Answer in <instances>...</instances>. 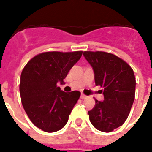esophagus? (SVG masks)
<instances>
[{
	"label": "esophagus",
	"instance_id": "34e87169",
	"mask_svg": "<svg viewBox=\"0 0 152 152\" xmlns=\"http://www.w3.org/2000/svg\"><path fill=\"white\" fill-rule=\"evenodd\" d=\"M80 98L82 99H86V96L85 94H81Z\"/></svg>",
	"mask_w": 152,
	"mask_h": 152
}]
</instances>
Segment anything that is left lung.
<instances>
[{
	"mask_svg": "<svg viewBox=\"0 0 152 152\" xmlns=\"http://www.w3.org/2000/svg\"><path fill=\"white\" fill-rule=\"evenodd\" d=\"M83 56L94 74L95 85L102 87L104 99H95V106L88 111L95 128L111 132L122 126L128 117L134 100L135 77L132 67L112 53L85 51Z\"/></svg>",
	"mask_w": 152,
	"mask_h": 152,
	"instance_id": "1",
	"label": "left lung"
}]
</instances>
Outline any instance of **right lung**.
<instances>
[{
  "instance_id": "right-lung-1",
  "label": "right lung",
  "mask_w": 152,
  "mask_h": 152,
  "mask_svg": "<svg viewBox=\"0 0 152 152\" xmlns=\"http://www.w3.org/2000/svg\"><path fill=\"white\" fill-rule=\"evenodd\" d=\"M82 54V51L40 53L21 72V103L32 123L42 131L58 132L66 124L81 93L77 91L66 93L58 83H65L63 79Z\"/></svg>"
}]
</instances>
